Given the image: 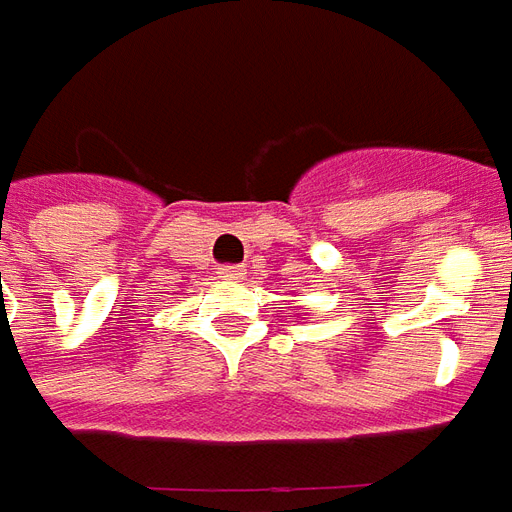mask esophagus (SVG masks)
Instances as JSON below:
<instances>
[{
  "instance_id": "esophagus-1",
  "label": "esophagus",
  "mask_w": 512,
  "mask_h": 512,
  "mask_svg": "<svg viewBox=\"0 0 512 512\" xmlns=\"http://www.w3.org/2000/svg\"><path fill=\"white\" fill-rule=\"evenodd\" d=\"M220 278H226V281H239V278H242V267H237V264H226V267H220Z\"/></svg>"
}]
</instances>
